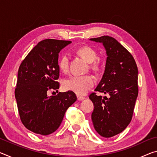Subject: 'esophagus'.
Returning a JSON list of instances; mask_svg holds the SVG:
<instances>
[{
    "label": "esophagus",
    "mask_w": 157,
    "mask_h": 157,
    "mask_svg": "<svg viewBox=\"0 0 157 157\" xmlns=\"http://www.w3.org/2000/svg\"><path fill=\"white\" fill-rule=\"evenodd\" d=\"M77 97H78V100H83L84 99H85L84 97L81 96V95H77Z\"/></svg>",
    "instance_id": "34e87169"
}]
</instances>
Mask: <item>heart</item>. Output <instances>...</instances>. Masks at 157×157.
<instances>
[{
	"mask_svg": "<svg viewBox=\"0 0 157 157\" xmlns=\"http://www.w3.org/2000/svg\"><path fill=\"white\" fill-rule=\"evenodd\" d=\"M76 52L89 63V67L94 73H98L102 68L99 60H97V52L90 46H82ZM58 66L61 71L67 72L69 67V57L67 55H62L58 60ZM95 80L91 75H73L69 77L63 82L65 90L71 91L78 95H84L94 86Z\"/></svg>",
	"mask_w": 157,
	"mask_h": 157,
	"instance_id": "obj_1",
	"label": "heart"
}]
</instances>
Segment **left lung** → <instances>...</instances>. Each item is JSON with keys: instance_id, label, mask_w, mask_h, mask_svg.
I'll return each mask as SVG.
<instances>
[{"instance_id": "obj_1", "label": "left lung", "mask_w": 157, "mask_h": 157, "mask_svg": "<svg viewBox=\"0 0 157 157\" xmlns=\"http://www.w3.org/2000/svg\"><path fill=\"white\" fill-rule=\"evenodd\" d=\"M91 40L102 43L107 55L104 75L95 91L109 95L102 98L95 92L90 94L94 105L91 118L98 134L110 138L123 132L132 121L139 94L138 68L131 53L113 37Z\"/></svg>"}]
</instances>
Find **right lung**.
Instances as JSON below:
<instances>
[{
  "instance_id": "obj_1",
  "label": "right lung",
  "mask_w": 157,
  "mask_h": 157,
  "mask_svg": "<svg viewBox=\"0 0 157 157\" xmlns=\"http://www.w3.org/2000/svg\"><path fill=\"white\" fill-rule=\"evenodd\" d=\"M70 41L47 39L39 42L21 62L15 89L18 113L26 128L46 136L59 128L67 109L77 100L68 91L48 96L49 90H57L59 83V52Z\"/></svg>"
}]
</instances>
